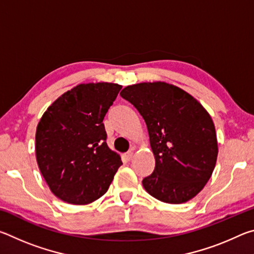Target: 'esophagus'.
Masks as SVG:
<instances>
[{"instance_id":"1","label":"esophagus","mask_w":254,"mask_h":254,"mask_svg":"<svg viewBox=\"0 0 254 254\" xmlns=\"http://www.w3.org/2000/svg\"><path fill=\"white\" fill-rule=\"evenodd\" d=\"M133 158V151H128L127 153L124 154V159H126L127 161H131Z\"/></svg>"}]
</instances>
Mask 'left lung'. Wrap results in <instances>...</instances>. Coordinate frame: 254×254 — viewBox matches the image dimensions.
Returning <instances> with one entry per match:
<instances>
[{"label":"left lung","instance_id":"left-lung-1","mask_svg":"<svg viewBox=\"0 0 254 254\" xmlns=\"http://www.w3.org/2000/svg\"><path fill=\"white\" fill-rule=\"evenodd\" d=\"M142 115L156 160L142 180L145 190L168 204L190 200L205 187L217 160V137L208 112L178 86L153 81L120 93Z\"/></svg>","mask_w":254,"mask_h":254}]
</instances>
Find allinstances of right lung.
Masks as SVG:
<instances>
[{
	"label": "right lung",
	"mask_w": 254,
	"mask_h": 254,
	"mask_svg": "<svg viewBox=\"0 0 254 254\" xmlns=\"http://www.w3.org/2000/svg\"><path fill=\"white\" fill-rule=\"evenodd\" d=\"M121 88L104 81L79 84L59 96L40 119L37 162L59 199L86 205L109 189L122 161L106 143L103 120Z\"/></svg>",
	"instance_id": "right-lung-1"
}]
</instances>
